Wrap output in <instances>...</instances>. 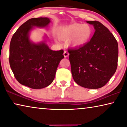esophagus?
I'll return each mask as SVG.
<instances>
[{"instance_id": "1", "label": "esophagus", "mask_w": 127, "mask_h": 127, "mask_svg": "<svg viewBox=\"0 0 127 127\" xmlns=\"http://www.w3.org/2000/svg\"><path fill=\"white\" fill-rule=\"evenodd\" d=\"M69 53H68L67 51H66V50L64 51V57H65V58L69 56Z\"/></svg>"}]
</instances>
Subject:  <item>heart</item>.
<instances>
[{"instance_id":"heart-1","label":"heart","mask_w":127,"mask_h":127,"mask_svg":"<svg viewBox=\"0 0 127 127\" xmlns=\"http://www.w3.org/2000/svg\"><path fill=\"white\" fill-rule=\"evenodd\" d=\"M92 29L86 24L74 23L62 27L58 30V36L62 40H69V44L73 47H82L91 39Z\"/></svg>"}]
</instances>
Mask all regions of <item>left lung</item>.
<instances>
[{"label": "left lung", "instance_id": "left-lung-1", "mask_svg": "<svg viewBox=\"0 0 127 127\" xmlns=\"http://www.w3.org/2000/svg\"><path fill=\"white\" fill-rule=\"evenodd\" d=\"M86 22L93 25L95 31L85 45L68 50L71 74L80 86L98 89L105 85L116 71L118 43L112 32L100 22Z\"/></svg>", "mask_w": 127, "mask_h": 127}]
</instances>
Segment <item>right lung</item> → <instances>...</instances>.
Wrapping results in <instances>:
<instances>
[{"label": "right lung", "mask_w": 127, "mask_h": 127, "mask_svg": "<svg viewBox=\"0 0 127 127\" xmlns=\"http://www.w3.org/2000/svg\"><path fill=\"white\" fill-rule=\"evenodd\" d=\"M47 18H32L16 31L10 44L9 62L16 80L32 89H42L52 83L57 69L63 59L64 50L53 51L45 43H32L29 33L33 26L44 27Z\"/></svg>", "instance_id": "add662e5"}]
</instances>
